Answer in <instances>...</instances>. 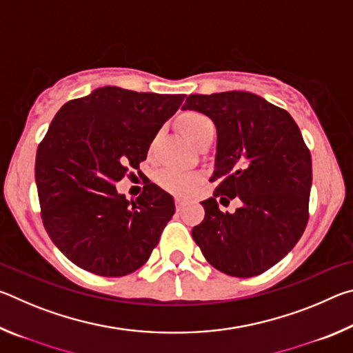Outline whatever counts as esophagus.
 <instances>
[{
	"label": "esophagus",
	"instance_id": "34e87169",
	"mask_svg": "<svg viewBox=\"0 0 353 353\" xmlns=\"http://www.w3.org/2000/svg\"><path fill=\"white\" fill-rule=\"evenodd\" d=\"M174 202H176V208H177V212H179V210H181V208H182V205L185 204V199L182 198V196H176Z\"/></svg>",
	"mask_w": 353,
	"mask_h": 353
}]
</instances>
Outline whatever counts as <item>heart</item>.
<instances>
[{
    "mask_svg": "<svg viewBox=\"0 0 353 353\" xmlns=\"http://www.w3.org/2000/svg\"><path fill=\"white\" fill-rule=\"evenodd\" d=\"M177 128L185 139L194 146L198 145L199 141L204 140L205 137L213 135V130H214L212 119L205 115H202L199 112L182 113V115L177 118ZM154 143L155 140H152L151 151L154 149ZM157 181L166 190L174 191V193L187 194L196 188V185L199 182V177L194 174H188V172L168 168V170H163L162 172H159Z\"/></svg>",
    "mask_w": 353,
    "mask_h": 353,
    "instance_id": "obj_1",
    "label": "heart"
}]
</instances>
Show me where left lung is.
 <instances>
[{"label":"left lung","instance_id":"obj_1","mask_svg":"<svg viewBox=\"0 0 353 353\" xmlns=\"http://www.w3.org/2000/svg\"><path fill=\"white\" fill-rule=\"evenodd\" d=\"M183 109L216 126L213 198L191 230L205 260L234 277H254L296 246L308 223L312 155L288 112L249 92L190 94ZM238 197L234 214L221 212Z\"/></svg>","mask_w":353,"mask_h":353}]
</instances>
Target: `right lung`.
<instances>
[{
  "instance_id": "1",
  "label": "right lung",
  "mask_w": 353,
  "mask_h": 353,
  "mask_svg": "<svg viewBox=\"0 0 353 353\" xmlns=\"http://www.w3.org/2000/svg\"><path fill=\"white\" fill-rule=\"evenodd\" d=\"M185 94L97 88L71 99L50 124L35 157L41 221L76 266L104 277L139 270L174 214V201L146 182L135 201L115 185L140 163Z\"/></svg>"
}]
</instances>
